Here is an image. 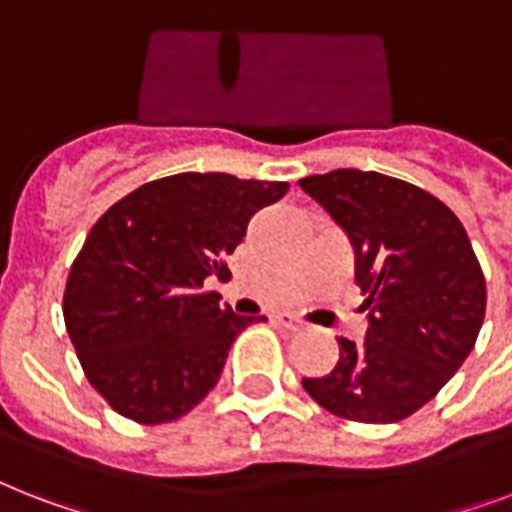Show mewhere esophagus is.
<instances>
[{"instance_id":"34e87169","label":"esophagus","mask_w":512,"mask_h":512,"mask_svg":"<svg viewBox=\"0 0 512 512\" xmlns=\"http://www.w3.org/2000/svg\"><path fill=\"white\" fill-rule=\"evenodd\" d=\"M276 324L287 329V332H300V329L305 327L303 321L297 319V316H292V313H279V316H276Z\"/></svg>"}]
</instances>
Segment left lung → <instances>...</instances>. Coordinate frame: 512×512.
Wrapping results in <instances>:
<instances>
[{
    "label": "left lung",
    "mask_w": 512,
    "mask_h": 512,
    "mask_svg": "<svg viewBox=\"0 0 512 512\" xmlns=\"http://www.w3.org/2000/svg\"><path fill=\"white\" fill-rule=\"evenodd\" d=\"M356 247L369 311L364 342L340 337V361L305 393L342 420H406L452 380L484 324L486 279L460 217L417 185L335 170L300 180Z\"/></svg>",
    "instance_id": "obj_1"
}]
</instances>
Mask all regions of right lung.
<instances>
[{"label":"right lung","instance_id":"1","mask_svg":"<svg viewBox=\"0 0 512 512\" xmlns=\"http://www.w3.org/2000/svg\"><path fill=\"white\" fill-rule=\"evenodd\" d=\"M289 183L180 172L108 207L84 239L63 292V319L90 385L140 425L180 420L223 372L231 342L265 316H239L204 292L228 276L257 209Z\"/></svg>","mask_w":512,"mask_h":512}]
</instances>
